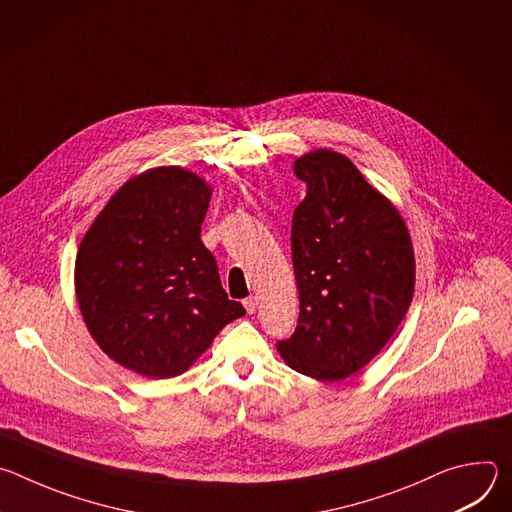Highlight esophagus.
Instances as JSON below:
<instances>
[{"label":"esophagus","mask_w":512,"mask_h":512,"mask_svg":"<svg viewBox=\"0 0 512 512\" xmlns=\"http://www.w3.org/2000/svg\"><path fill=\"white\" fill-rule=\"evenodd\" d=\"M243 306H245V310H247L249 314H255V312H257V308H259V302H257V298L249 296L247 300H243Z\"/></svg>","instance_id":"esophagus-1"}]
</instances>
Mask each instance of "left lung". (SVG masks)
<instances>
[{"label":"left lung","mask_w":512,"mask_h":512,"mask_svg":"<svg viewBox=\"0 0 512 512\" xmlns=\"http://www.w3.org/2000/svg\"><path fill=\"white\" fill-rule=\"evenodd\" d=\"M306 198L291 221L300 318L277 342L287 367L336 383L383 350L409 310L415 255L403 216L342 154L294 162Z\"/></svg>","instance_id":"obj_1"}]
</instances>
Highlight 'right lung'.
Instances as JSON below:
<instances>
[{"mask_svg": "<svg viewBox=\"0 0 512 512\" xmlns=\"http://www.w3.org/2000/svg\"><path fill=\"white\" fill-rule=\"evenodd\" d=\"M210 194L180 166L145 170L111 196L79 245L83 320L109 358L141 377L182 375L245 316L200 241Z\"/></svg>", "mask_w": 512, "mask_h": 512, "instance_id": "right-lung-1", "label": "right lung"}]
</instances>
